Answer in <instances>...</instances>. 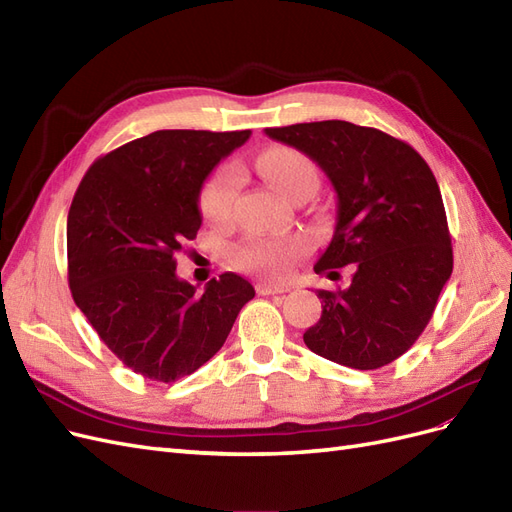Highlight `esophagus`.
<instances>
[{"mask_svg":"<svg viewBox=\"0 0 512 512\" xmlns=\"http://www.w3.org/2000/svg\"><path fill=\"white\" fill-rule=\"evenodd\" d=\"M256 292L258 294H282V292H288V286H284V284H271V282H258L256 284Z\"/></svg>","mask_w":512,"mask_h":512,"instance_id":"1","label":"esophagus"}]
</instances>
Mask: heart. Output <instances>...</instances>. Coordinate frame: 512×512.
Here are the masks:
<instances>
[{"instance_id":"obj_1","label":"heart","mask_w":512,"mask_h":512,"mask_svg":"<svg viewBox=\"0 0 512 512\" xmlns=\"http://www.w3.org/2000/svg\"><path fill=\"white\" fill-rule=\"evenodd\" d=\"M256 166L273 188L286 198H292L305 185L318 183L316 164L305 153L290 147H269L258 156ZM239 188V175L232 166H222L207 179L200 192V211L205 220L218 224L230 215L232 200ZM303 252L299 239L284 241H247L235 252L237 267L267 275H282L290 262Z\"/></svg>"}]
</instances>
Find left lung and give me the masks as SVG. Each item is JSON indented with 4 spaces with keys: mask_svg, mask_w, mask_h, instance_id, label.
Returning a JSON list of instances; mask_svg holds the SVG:
<instances>
[{
    "mask_svg": "<svg viewBox=\"0 0 512 512\" xmlns=\"http://www.w3.org/2000/svg\"><path fill=\"white\" fill-rule=\"evenodd\" d=\"M265 134L299 149L337 194L331 243L314 265L331 277L352 265L344 290H318L320 320L305 346L352 369L399 359L427 327L453 273V247L438 181L404 141L350 121L294 123Z\"/></svg>",
    "mask_w": 512,
    "mask_h": 512,
    "instance_id": "left-lung-1",
    "label": "left lung"
}]
</instances>
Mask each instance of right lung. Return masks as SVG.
I'll use <instances>...</instances> for the list:
<instances>
[{
  "mask_svg": "<svg viewBox=\"0 0 512 512\" xmlns=\"http://www.w3.org/2000/svg\"><path fill=\"white\" fill-rule=\"evenodd\" d=\"M250 130H158L91 164L68 213V282L102 342L156 382L190 376L218 352L254 286L222 273L205 290L175 273L203 224L200 190Z\"/></svg>",
  "mask_w": 512,
  "mask_h": 512,
  "instance_id": "add662e5",
  "label": "right lung"
}]
</instances>
